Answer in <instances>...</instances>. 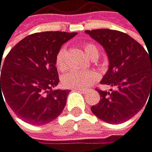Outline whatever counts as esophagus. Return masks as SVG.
<instances>
[{"label": "esophagus", "instance_id": "obj_1", "mask_svg": "<svg viewBox=\"0 0 152 152\" xmlns=\"http://www.w3.org/2000/svg\"><path fill=\"white\" fill-rule=\"evenodd\" d=\"M75 90L79 91V92H81V93H83V94H86V90H85V89H80V88H77V89H75Z\"/></svg>", "mask_w": 152, "mask_h": 152}]
</instances>
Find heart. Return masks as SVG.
I'll list each match as a JSON object with an SVG mask.
<instances>
[{"mask_svg":"<svg viewBox=\"0 0 152 152\" xmlns=\"http://www.w3.org/2000/svg\"><path fill=\"white\" fill-rule=\"evenodd\" d=\"M83 50L88 58L92 60L97 59L99 57V50L97 45L94 43H86L83 46ZM66 47H62L56 54L55 65L57 69L60 71H64L66 67ZM97 80V75L92 71H77L72 70L66 73L62 78V85L65 87L77 89V88H86L92 85Z\"/></svg>","mask_w":152,"mask_h":152,"instance_id":"1","label":"heart"}]
</instances>
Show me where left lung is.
Here are the masks:
<instances>
[{"label": "left lung", "mask_w": 152, "mask_h": 152, "mask_svg": "<svg viewBox=\"0 0 152 152\" xmlns=\"http://www.w3.org/2000/svg\"><path fill=\"white\" fill-rule=\"evenodd\" d=\"M86 33L102 46L109 59L101 83L115 87L111 92L99 90L101 99L91 107L92 113L110 124L125 122L152 97V57L125 33L110 29Z\"/></svg>", "instance_id": "obj_1"}]
</instances>
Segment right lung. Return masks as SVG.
<instances>
[{"label":"right lung","mask_w":152,"mask_h":152,"mask_svg":"<svg viewBox=\"0 0 152 152\" xmlns=\"http://www.w3.org/2000/svg\"><path fill=\"white\" fill-rule=\"evenodd\" d=\"M76 34L43 32L20 40L0 63V103L1 99L6 102L18 118L32 125H45L57 118L69 90H53L59 83L55 58L62 45Z\"/></svg>","instance_id":"right-lung-1"}]
</instances>
